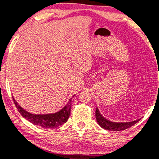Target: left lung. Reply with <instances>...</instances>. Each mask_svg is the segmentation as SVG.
Wrapping results in <instances>:
<instances>
[{"mask_svg":"<svg viewBox=\"0 0 159 159\" xmlns=\"http://www.w3.org/2000/svg\"><path fill=\"white\" fill-rule=\"evenodd\" d=\"M96 120L101 128L105 130H108V131H123V130H125L133 126L139 120H137L131 121V122L120 123L112 122V121H110L104 118L97 108H96Z\"/></svg>","mask_w":159,"mask_h":159,"instance_id":"8db88e82","label":"left lung"}]
</instances>
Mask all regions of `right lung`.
Returning a JSON list of instances; mask_svg holds the SVG:
<instances>
[{
  "label": "right lung",
  "mask_w": 159,
  "mask_h": 159,
  "mask_svg": "<svg viewBox=\"0 0 159 159\" xmlns=\"http://www.w3.org/2000/svg\"><path fill=\"white\" fill-rule=\"evenodd\" d=\"M71 99H70L68 103L62 109L56 112L50 114H32L20 106L14 98L13 101L20 113L31 124L39 126V127H42V128H55L62 125L68 120L70 116L71 101H72Z\"/></svg>",
  "instance_id": "right-lung-1"
}]
</instances>
